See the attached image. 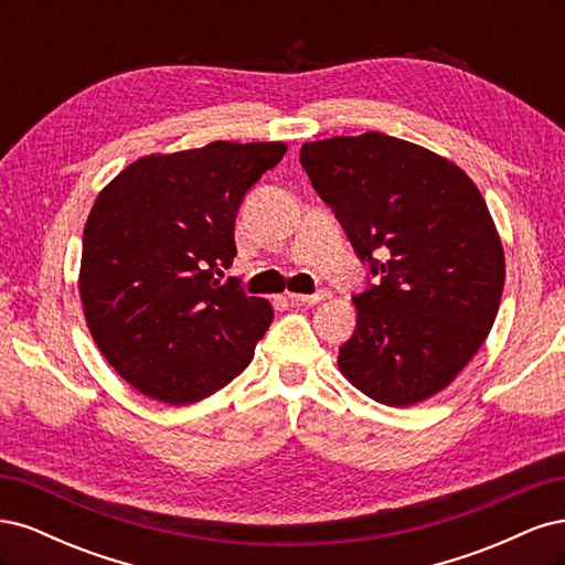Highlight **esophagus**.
Returning a JSON list of instances; mask_svg holds the SVG:
<instances>
[{
    "mask_svg": "<svg viewBox=\"0 0 565 565\" xmlns=\"http://www.w3.org/2000/svg\"><path fill=\"white\" fill-rule=\"evenodd\" d=\"M330 297V292L328 289H320V292H316V295H287V299L292 301V303H303V306H313V303H318V301H324Z\"/></svg>",
    "mask_w": 565,
    "mask_h": 565,
    "instance_id": "1",
    "label": "esophagus"
}]
</instances>
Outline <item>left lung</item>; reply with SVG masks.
Here are the masks:
<instances>
[{"instance_id": "obj_1", "label": "left lung", "mask_w": 565, "mask_h": 565, "mask_svg": "<svg viewBox=\"0 0 565 565\" xmlns=\"http://www.w3.org/2000/svg\"><path fill=\"white\" fill-rule=\"evenodd\" d=\"M299 160L377 278L353 297L341 374L391 407L436 396L483 347L504 289L481 191L448 158L382 131L303 143Z\"/></svg>"}]
</instances>
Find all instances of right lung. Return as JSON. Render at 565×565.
<instances>
[{
    "label": "right lung",
    "instance_id": "1",
    "mask_svg": "<svg viewBox=\"0 0 565 565\" xmlns=\"http://www.w3.org/2000/svg\"><path fill=\"white\" fill-rule=\"evenodd\" d=\"M282 141L152 152L98 193L82 237L79 299L98 351L143 396L191 405L233 382L273 306L221 282L235 214Z\"/></svg>",
    "mask_w": 565,
    "mask_h": 565
}]
</instances>
